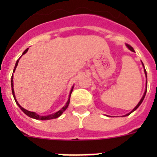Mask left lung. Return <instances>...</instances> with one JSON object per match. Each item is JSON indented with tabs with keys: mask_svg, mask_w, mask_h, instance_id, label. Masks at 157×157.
<instances>
[{
	"mask_svg": "<svg viewBox=\"0 0 157 157\" xmlns=\"http://www.w3.org/2000/svg\"><path fill=\"white\" fill-rule=\"evenodd\" d=\"M127 46L128 47V48H129V49H130V51H132V52H134V48H133L132 47L130 46V45H128V44H127ZM142 64H143V63H142ZM143 67H144V64H143ZM144 68H145V67H144ZM145 75H146V78H147V75H146V71H145ZM146 91H147V83H146V90H145V94H144V95H143V97H142V98H141V101H139V103H138V105H137V106H136L135 108H134V109H133L132 111H131V112H130V113H128V114H127V115H126V116H129V115H130V113H132V112H134V111H135L136 109H138V107L140 106V105H141V104L142 103V101H143L144 98H145V94H146Z\"/></svg>",
	"mask_w": 157,
	"mask_h": 157,
	"instance_id": "8db88e82",
	"label": "left lung"
}]
</instances>
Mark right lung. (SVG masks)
<instances>
[{"label":"right lung","instance_id":"obj_1","mask_svg":"<svg viewBox=\"0 0 157 157\" xmlns=\"http://www.w3.org/2000/svg\"><path fill=\"white\" fill-rule=\"evenodd\" d=\"M28 51V48H27L26 50L23 52V54H25L26 52ZM19 59H17V61H16V66H15V67H14V71L13 72L15 71V70H16V67H17L18 65V63H19ZM11 83H12V94H13V97H14V99H15V101H16V104L18 105V106L20 108V109H21L22 111H23V112H24L25 114L27 115V116H30V117L31 118H34V119H36V120H52V119H56V118H58L59 116H60L62 115V113H63V112H64L65 110L67 109V108L68 107V105H69V102H70V98H71V94L72 93V90H73V89H71V93H70V96H69V99L68 101H67V102L66 105H65L64 107H63L59 111H58L57 112H56V113H54V114L52 115H49V116H39V115L36 114L35 112H30V111H27L26 110V109H24L23 108H22L20 105H19V103L17 102V101H16V97H15V94H14V90H13V75L12 76V80H11Z\"/></svg>","mask_w":157,"mask_h":157}]
</instances>
